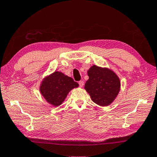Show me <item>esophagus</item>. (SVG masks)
Returning <instances> with one entry per match:
<instances>
[{"label": "esophagus", "instance_id": "1", "mask_svg": "<svg viewBox=\"0 0 157 157\" xmlns=\"http://www.w3.org/2000/svg\"><path fill=\"white\" fill-rule=\"evenodd\" d=\"M78 84H79V86L80 87H83V85H84V81H80L79 82H78Z\"/></svg>", "mask_w": 157, "mask_h": 157}]
</instances>
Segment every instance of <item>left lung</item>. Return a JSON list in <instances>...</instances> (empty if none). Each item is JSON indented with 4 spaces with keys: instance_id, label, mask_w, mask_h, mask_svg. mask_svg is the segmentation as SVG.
<instances>
[{
    "instance_id": "1",
    "label": "left lung",
    "mask_w": 157,
    "mask_h": 157,
    "mask_svg": "<svg viewBox=\"0 0 157 157\" xmlns=\"http://www.w3.org/2000/svg\"><path fill=\"white\" fill-rule=\"evenodd\" d=\"M89 79L85 89L92 101L100 106L111 104L120 90V81L116 74L106 67L94 66L87 71Z\"/></svg>"
}]
</instances>
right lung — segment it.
<instances>
[{
  "mask_svg": "<svg viewBox=\"0 0 157 157\" xmlns=\"http://www.w3.org/2000/svg\"><path fill=\"white\" fill-rule=\"evenodd\" d=\"M78 87V82L61 72L55 71L43 79L40 90L50 105L57 106L62 104L70 91Z\"/></svg>",
  "mask_w": 157,
  "mask_h": 157,
  "instance_id": "add662e5",
  "label": "right lung"
}]
</instances>
